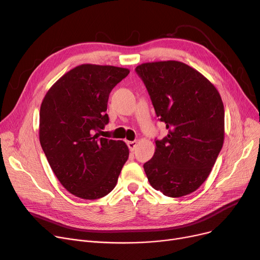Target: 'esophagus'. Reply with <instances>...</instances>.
Masks as SVG:
<instances>
[{
	"label": "esophagus",
	"instance_id": "esophagus-1",
	"mask_svg": "<svg viewBox=\"0 0 260 260\" xmlns=\"http://www.w3.org/2000/svg\"><path fill=\"white\" fill-rule=\"evenodd\" d=\"M136 145H137V141H127V146H128V148H129V151H131V152H133V151H134L135 147H136Z\"/></svg>",
	"mask_w": 260,
	"mask_h": 260
}]
</instances>
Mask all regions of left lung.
Returning <instances> with one entry per match:
<instances>
[{
    "label": "left lung",
    "mask_w": 260,
    "mask_h": 260,
    "mask_svg": "<svg viewBox=\"0 0 260 260\" xmlns=\"http://www.w3.org/2000/svg\"><path fill=\"white\" fill-rule=\"evenodd\" d=\"M136 73L169 131L155 141V154L143 166L149 184L173 198L193 193L207 180L223 145L220 94L206 77L179 61L143 63Z\"/></svg>",
    "instance_id": "obj_1"
}]
</instances>
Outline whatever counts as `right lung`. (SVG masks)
Returning a JSON list of instances; mask_svg holds the SVG:
<instances>
[{
    "label": "right lung",
    "mask_w": 260,
    "mask_h": 260,
    "mask_svg": "<svg viewBox=\"0 0 260 260\" xmlns=\"http://www.w3.org/2000/svg\"><path fill=\"white\" fill-rule=\"evenodd\" d=\"M128 74L111 65H79L49 88L41 104V146L60 183L79 198L111 193L128 159L124 142L97 133L108 123L109 93Z\"/></svg>",
    "instance_id": "1"
}]
</instances>
